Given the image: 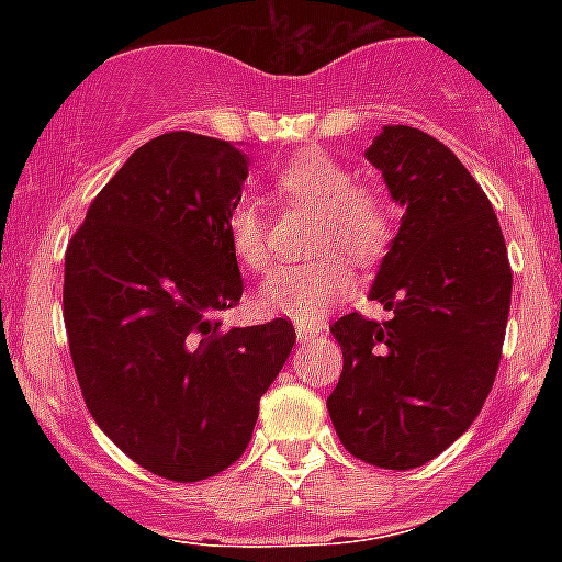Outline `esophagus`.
<instances>
[{"instance_id": "obj_1", "label": "esophagus", "mask_w": 562, "mask_h": 562, "mask_svg": "<svg viewBox=\"0 0 562 562\" xmlns=\"http://www.w3.org/2000/svg\"><path fill=\"white\" fill-rule=\"evenodd\" d=\"M326 331V326L323 323H296V337L299 342H310V339H315L317 334Z\"/></svg>"}]
</instances>
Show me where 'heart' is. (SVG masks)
I'll use <instances>...</instances> for the list:
<instances>
[{
	"label": "heart",
	"mask_w": 562,
	"mask_h": 562,
	"mask_svg": "<svg viewBox=\"0 0 562 562\" xmlns=\"http://www.w3.org/2000/svg\"><path fill=\"white\" fill-rule=\"evenodd\" d=\"M274 192L285 206L317 212L310 236L307 263L277 266L260 282L258 304L271 315L299 323L317 321L353 293V269L383 258L391 239L389 209L372 190L356 187L353 173L323 149H304L274 176ZM228 245L247 269H263L269 260V225L258 203L239 201L228 214Z\"/></svg>",
	"instance_id": "heart-1"
}]
</instances>
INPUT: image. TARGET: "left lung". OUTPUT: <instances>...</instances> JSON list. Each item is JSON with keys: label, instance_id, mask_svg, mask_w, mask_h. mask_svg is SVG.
I'll return each instance as SVG.
<instances>
[{"label": "left lung", "instance_id": "left-lung-1", "mask_svg": "<svg viewBox=\"0 0 562 562\" xmlns=\"http://www.w3.org/2000/svg\"><path fill=\"white\" fill-rule=\"evenodd\" d=\"M367 160L402 206L370 299L331 326L342 375L326 400L345 449L386 470L427 464L490 396L512 307V266L490 198L449 146L386 124Z\"/></svg>", "mask_w": 562, "mask_h": 562}]
</instances>
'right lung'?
<instances>
[{
    "label": "right lung",
    "instance_id": "add662e5",
    "mask_svg": "<svg viewBox=\"0 0 562 562\" xmlns=\"http://www.w3.org/2000/svg\"><path fill=\"white\" fill-rule=\"evenodd\" d=\"M249 160L228 140L166 133L100 190L65 255V326L83 402L133 462L190 484L245 454L291 356L285 317L223 331L241 274L228 214Z\"/></svg>",
    "mask_w": 562,
    "mask_h": 562
}]
</instances>
